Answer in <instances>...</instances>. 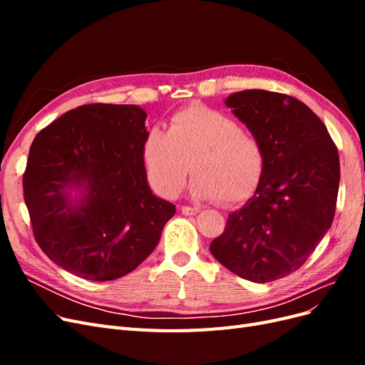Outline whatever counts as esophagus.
I'll list each match as a JSON object with an SVG mask.
<instances>
[{
	"instance_id": "1",
	"label": "esophagus",
	"mask_w": 365,
	"mask_h": 365,
	"mask_svg": "<svg viewBox=\"0 0 365 365\" xmlns=\"http://www.w3.org/2000/svg\"><path fill=\"white\" fill-rule=\"evenodd\" d=\"M197 212H200V208H197V207H189V205H182L181 207V213L185 215V216L196 215Z\"/></svg>"
}]
</instances>
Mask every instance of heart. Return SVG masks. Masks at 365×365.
Wrapping results in <instances>:
<instances>
[{
    "mask_svg": "<svg viewBox=\"0 0 365 365\" xmlns=\"http://www.w3.org/2000/svg\"><path fill=\"white\" fill-rule=\"evenodd\" d=\"M152 189L175 197L189 168L195 175L190 193L197 200L233 205L257 190L264 169L259 140L216 109L193 105L175 113L164 130L152 129L141 146Z\"/></svg>",
    "mask_w": 365,
    "mask_h": 365,
    "instance_id": "obj_1",
    "label": "heart"
}]
</instances>
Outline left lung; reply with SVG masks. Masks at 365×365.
<instances>
[{"mask_svg": "<svg viewBox=\"0 0 365 365\" xmlns=\"http://www.w3.org/2000/svg\"><path fill=\"white\" fill-rule=\"evenodd\" d=\"M225 103L259 140L264 169L256 193L228 215L210 251L242 279L279 280L302 267L332 225L338 149L319 117L291 96L247 90Z\"/></svg>", "mask_w": 365, "mask_h": 365, "instance_id": "1", "label": "left lung"}]
</instances>
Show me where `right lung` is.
Returning <instances> with one entry per match:
<instances>
[{
  "label": "right lung",
  "mask_w": 365,
  "mask_h": 365,
  "mask_svg": "<svg viewBox=\"0 0 365 365\" xmlns=\"http://www.w3.org/2000/svg\"><path fill=\"white\" fill-rule=\"evenodd\" d=\"M146 117L135 105H82L31 143L23 190L33 236L77 277L106 282L134 271L176 212L148 185ZM71 188L83 189L77 203Z\"/></svg>",
  "instance_id": "1"
}]
</instances>
